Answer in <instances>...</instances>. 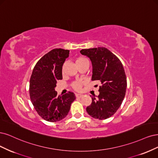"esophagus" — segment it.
I'll list each match as a JSON object with an SVG mask.
<instances>
[{
    "mask_svg": "<svg viewBox=\"0 0 158 158\" xmlns=\"http://www.w3.org/2000/svg\"><path fill=\"white\" fill-rule=\"evenodd\" d=\"M83 96V95L81 94H76V97H77V98H81Z\"/></svg>",
    "mask_w": 158,
    "mask_h": 158,
    "instance_id": "1",
    "label": "esophagus"
}]
</instances>
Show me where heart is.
Instances as JSON below:
<instances>
[{"label": "heart", "mask_w": 158, "mask_h": 158, "mask_svg": "<svg viewBox=\"0 0 158 158\" xmlns=\"http://www.w3.org/2000/svg\"><path fill=\"white\" fill-rule=\"evenodd\" d=\"M85 60H86V59L84 58H78L77 60H76V63L79 62H81V61ZM81 86V83L79 82V81H77V82H75V83L73 84V88H74L75 89H76V90H80Z\"/></svg>", "instance_id": "heart-1"}]
</instances>
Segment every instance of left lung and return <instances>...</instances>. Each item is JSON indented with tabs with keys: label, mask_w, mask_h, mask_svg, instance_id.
<instances>
[{
	"label": "left lung",
	"mask_w": 158,
	"mask_h": 158,
	"mask_svg": "<svg viewBox=\"0 0 158 158\" xmlns=\"http://www.w3.org/2000/svg\"><path fill=\"white\" fill-rule=\"evenodd\" d=\"M80 52L92 63L91 80L100 81L102 84L99 95L92 97V103L86 110L94 119H108L119 108L125 97L127 78L123 66L115 55L104 47L82 49Z\"/></svg>",
	"instance_id": "1"
}]
</instances>
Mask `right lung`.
Masks as SVG:
<instances>
[{
  "label": "right lung",
  "mask_w": 158,
  "mask_h": 158,
  "mask_svg": "<svg viewBox=\"0 0 158 158\" xmlns=\"http://www.w3.org/2000/svg\"><path fill=\"white\" fill-rule=\"evenodd\" d=\"M69 54L68 50L53 49L38 61L33 70L30 98L38 114L47 121L56 122L65 118L75 100L73 93L60 96L55 91L56 81L62 79V66Z\"/></svg>",
  "instance_id": "right-lung-1"
}]
</instances>
